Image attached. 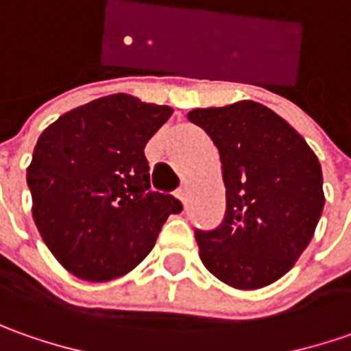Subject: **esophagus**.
Here are the masks:
<instances>
[{"label": "esophagus", "instance_id": "esophagus-1", "mask_svg": "<svg viewBox=\"0 0 351 351\" xmlns=\"http://www.w3.org/2000/svg\"><path fill=\"white\" fill-rule=\"evenodd\" d=\"M178 197H180V199H182V203H183V205H185V203H187V187H185V185H182V187H180V189H178Z\"/></svg>", "mask_w": 351, "mask_h": 351}]
</instances>
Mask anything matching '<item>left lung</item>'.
I'll return each mask as SVG.
<instances>
[{"label":"left lung","mask_w":351,"mask_h":351,"mask_svg":"<svg viewBox=\"0 0 351 351\" xmlns=\"http://www.w3.org/2000/svg\"><path fill=\"white\" fill-rule=\"evenodd\" d=\"M221 154L226 210L213 230H195L199 256L236 289L283 277L315 234L324 207L322 169L285 119L256 101L193 109Z\"/></svg>","instance_id":"8db88e82"}]
</instances>
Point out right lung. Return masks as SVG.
<instances>
[{
  "mask_svg": "<svg viewBox=\"0 0 351 351\" xmlns=\"http://www.w3.org/2000/svg\"><path fill=\"white\" fill-rule=\"evenodd\" d=\"M173 113L117 93L68 111L40 134L27 169L33 217L75 277L111 281L154 248L173 195L150 189L146 142Z\"/></svg>",
  "mask_w": 351,
  "mask_h": 351,
  "instance_id": "obj_1",
  "label": "right lung"
}]
</instances>
